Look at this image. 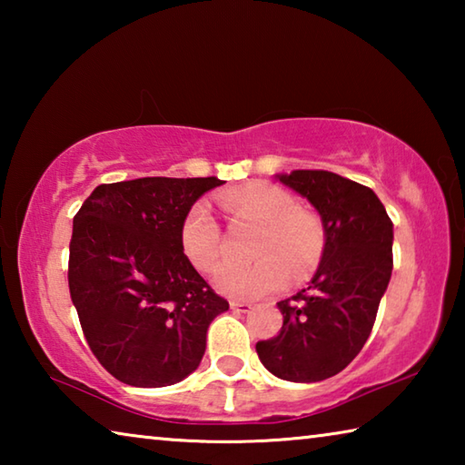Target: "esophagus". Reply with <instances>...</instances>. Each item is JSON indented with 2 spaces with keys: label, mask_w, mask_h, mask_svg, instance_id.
<instances>
[{
  "label": "esophagus",
  "mask_w": 465,
  "mask_h": 465,
  "mask_svg": "<svg viewBox=\"0 0 465 465\" xmlns=\"http://www.w3.org/2000/svg\"><path fill=\"white\" fill-rule=\"evenodd\" d=\"M230 305H232L233 312H240V313H250L252 310H254L250 303H243V302H232Z\"/></svg>",
  "instance_id": "obj_1"
}]
</instances>
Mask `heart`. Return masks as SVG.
Wrapping results in <instances>:
<instances>
[{"label":"heart","mask_w":465,"mask_h":465,"mask_svg":"<svg viewBox=\"0 0 465 465\" xmlns=\"http://www.w3.org/2000/svg\"><path fill=\"white\" fill-rule=\"evenodd\" d=\"M235 219L261 223L250 264L227 262L213 274L219 293L238 302L271 295L287 285L289 272L308 274L324 250V227L308 211L297 209L295 196L269 183H250L222 196ZM180 248L196 271L207 272L222 256V227L207 203H194L180 223Z\"/></svg>","instance_id":"1"}]
</instances>
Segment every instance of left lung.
Listing matches in <instances>:
<instances>
[{"label":"left lung","instance_id":"1","mask_svg":"<svg viewBox=\"0 0 465 465\" xmlns=\"http://www.w3.org/2000/svg\"><path fill=\"white\" fill-rule=\"evenodd\" d=\"M277 180L318 211L326 242L308 287L277 303L281 332L256 352L279 380L313 383L341 373L371 334L391 277L393 223L371 188L334 172L295 170Z\"/></svg>","mask_w":465,"mask_h":465}]
</instances>
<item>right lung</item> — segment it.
I'll list each match as a JSON object with an SVG mask.
<instances>
[{"mask_svg": "<svg viewBox=\"0 0 465 465\" xmlns=\"http://www.w3.org/2000/svg\"><path fill=\"white\" fill-rule=\"evenodd\" d=\"M223 180L137 178L100 184L74 217L69 293L90 349L135 388L183 381L230 303L180 248L186 211Z\"/></svg>", "mask_w": 465, "mask_h": 465, "instance_id": "obj_1", "label": "right lung"}]
</instances>
